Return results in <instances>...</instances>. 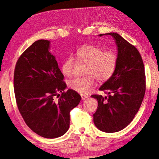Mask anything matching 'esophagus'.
<instances>
[{
  "label": "esophagus",
  "mask_w": 159,
  "mask_h": 159,
  "mask_svg": "<svg viewBox=\"0 0 159 159\" xmlns=\"http://www.w3.org/2000/svg\"><path fill=\"white\" fill-rule=\"evenodd\" d=\"M86 98H88L87 95H81V99L82 100H85Z\"/></svg>",
  "instance_id": "1"
}]
</instances>
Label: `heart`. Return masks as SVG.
<instances>
[{"mask_svg": "<svg viewBox=\"0 0 159 159\" xmlns=\"http://www.w3.org/2000/svg\"><path fill=\"white\" fill-rule=\"evenodd\" d=\"M79 62L88 63L85 74L88 76L78 77L68 83L70 88L80 94H85L96 85V79L101 82L107 81L114 74L117 65V56L111 50L93 44H86L75 52ZM76 62L73 57H69L62 63L61 71L66 76L73 75Z\"/></svg>", "mask_w": 159, "mask_h": 159, "instance_id": "b5f03b06", "label": "heart"}]
</instances>
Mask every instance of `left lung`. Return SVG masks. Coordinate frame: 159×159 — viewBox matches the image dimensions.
Here are the masks:
<instances>
[{"instance_id": "1", "label": "left lung", "mask_w": 159, "mask_h": 159, "mask_svg": "<svg viewBox=\"0 0 159 159\" xmlns=\"http://www.w3.org/2000/svg\"><path fill=\"white\" fill-rule=\"evenodd\" d=\"M103 34L115 40L117 65L112 76L99 88L108 96L92 95L98 101L93 120L101 131L114 133L126 127L139 111L146 89L145 73L142 57L134 45L117 33Z\"/></svg>"}]
</instances>
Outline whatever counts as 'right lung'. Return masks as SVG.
Wrapping results in <instances>:
<instances>
[{"mask_svg": "<svg viewBox=\"0 0 159 159\" xmlns=\"http://www.w3.org/2000/svg\"><path fill=\"white\" fill-rule=\"evenodd\" d=\"M49 48L50 41L39 39L21 55L14 69V88L28 127L42 137L56 138L67 131L70 111L81 97L73 89L64 91V76Z\"/></svg>", "mask_w": 159, "mask_h": 159, "instance_id": "obj_1", "label": "right lung"}]
</instances>
